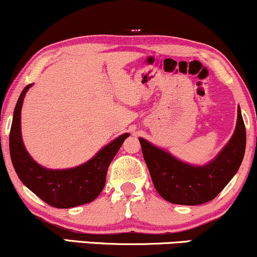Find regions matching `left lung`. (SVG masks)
<instances>
[{
  "mask_svg": "<svg viewBox=\"0 0 257 257\" xmlns=\"http://www.w3.org/2000/svg\"><path fill=\"white\" fill-rule=\"evenodd\" d=\"M143 156L158 194L172 204L200 205L213 200L239 169L245 153L246 134L237 109L232 137L218 156L205 166H191L139 138Z\"/></svg>",
  "mask_w": 257,
  "mask_h": 257,
  "instance_id": "left-lung-1",
  "label": "left lung"
}]
</instances>
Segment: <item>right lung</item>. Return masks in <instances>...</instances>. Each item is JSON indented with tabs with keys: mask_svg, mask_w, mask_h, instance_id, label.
<instances>
[{
	"mask_svg": "<svg viewBox=\"0 0 257 257\" xmlns=\"http://www.w3.org/2000/svg\"><path fill=\"white\" fill-rule=\"evenodd\" d=\"M28 84L19 96L9 135V151L19 179L46 204L71 208L96 199L103 189L107 170L128 134H123L101 149L91 160L70 169L52 170L41 167L30 156L21 138V107Z\"/></svg>",
	"mask_w": 257,
	"mask_h": 257,
	"instance_id": "1",
	"label": "right lung"
}]
</instances>
